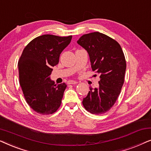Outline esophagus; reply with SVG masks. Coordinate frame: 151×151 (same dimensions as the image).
<instances>
[{
  "mask_svg": "<svg viewBox=\"0 0 151 151\" xmlns=\"http://www.w3.org/2000/svg\"><path fill=\"white\" fill-rule=\"evenodd\" d=\"M77 83H78V82L74 81V80H69V81L67 82L68 84H77Z\"/></svg>",
  "mask_w": 151,
  "mask_h": 151,
  "instance_id": "obj_1",
  "label": "esophagus"
}]
</instances>
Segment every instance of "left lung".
I'll use <instances>...</instances> for the list:
<instances>
[{"label": "left lung", "mask_w": 151, "mask_h": 151, "mask_svg": "<svg viewBox=\"0 0 151 151\" xmlns=\"http://www.w3.org/2000/svg\"><path fill=\"white\" fill-rule=\"evenodd\" d=\"M89 55L92 71L100 75L99 87H91L82 104L92 114H102L116 102L124 81L126 60L117 41L100 32L82 36L77 41Z\"/></svg>", "instance_id": "obj_1"}]
</instances>
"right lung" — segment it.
<instances>
[{
  "instance_id": "1",
  "label": "right lung",
  "mask_w": 151,
  "mask_h": 151,
  "mask_svg": "<svg viewBox=\"0 0 151 151\" xmlns=\"http://www.w3.org/2000/svg\"><path fill=\"white\" fill-rule=\"evenodd\" d=\"M71 38L72 36L42 35L31 41L22 51L18 63L20 85L26 102L36 113L52 114L60 106L67 84H55L50 75Z\"/></svg>"
}]
</instances>
